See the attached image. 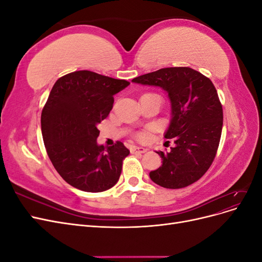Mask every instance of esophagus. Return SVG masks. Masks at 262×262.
Returning <instances> with one entry per match:
<instances>
[{
	"mask_svg": "<svg viewBox=\"0 0 262 262\" xmlns=\"http://www.w3.org/2000/svg\"><path fill=\"white\" fill-rule=\"evenodd\" d=\"M147 148L142 147V146H132L131 147V153H145Z\"/></svg>",
	"mask_w": 262,
	"mask_h": 262,
	"instance_id": "obj_1",
	"label": "esophagus"
}]
</instances>
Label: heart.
I'll list each match as a JSON object with an SVG mask.
<instances>
[{
	"label": "heart",
	"mask_w": 262,
	"mask_h": 262,
	"mask_svg": "<svg viewBox=\"0 0 262 262\" xmlns=\"http://www.w3.org/2000/svg\"><path fill=\"white\" fill-rule=\"evenodd\" d=\"M147 137H148V136H147V133H145V132H144V133H141L140 136H139L140 140H146V139H147Z\"/></svg>",
	"instance_id": "obj_1"
}]
</instances>
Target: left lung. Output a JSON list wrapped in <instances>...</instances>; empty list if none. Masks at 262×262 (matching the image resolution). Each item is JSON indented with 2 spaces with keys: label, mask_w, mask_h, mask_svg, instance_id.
Masks as SVG:
<instances>
[{
  "label": "left lung",
  "mask_w": 262,
  "mask_h": 262,
  "mask_svg": "<svg viewBox=\"0 0 262 262\" xmlns=\"http://www.w3.org/2000/svg\"><path fill=\"white\" fill-rule=\"evenodd\" d=\"M133 83L161 87L168 94L171 119L164 137L172 139L169 152H156L163 165L149 172L158 186L179 189L199 180L215 157L223 109L210 78L191 68H165L138 76Z\"/></svg>",
  "instance_id": "obj_1"
}]
</instances>
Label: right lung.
Listing matches in <instances>:
<instances>
[{
    "mask_svg": "<svg viewBox=\"0 0 262 262\" xmlns=\"http://www.w3.org/2000/svg\"><path fill=\"white\" fill-rule=\"evenodd\" d=\"M128 85L85 70L54 83L41 113V132L52 165L72 187L101 192L118 182L130 150L121 142L99 145L97 125L113 109L114 95Z\"/></svg>",
    "mask_w": 262,
    "mask_h": 262,
    "instance_id": "add662e5",
    "label": "right lung"
}]
</instances>
